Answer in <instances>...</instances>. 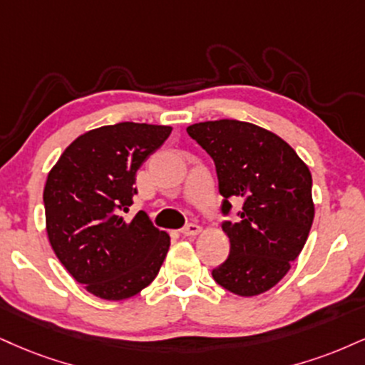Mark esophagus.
<instances>
[{
  "label": "esophagus",
  "instance_id": "1",
  "mask_svg": "<svg viewBox=\"0 0 365 365\" xmlns=\"http://www.w3.org/2000/svg\"><path fill=\"white\" fill-rule=\"evenodd\" d=\"M200 231H202V227L199 225H194V222H190V225L182 227V231H180V232H182L183 236H197Z\"/></svg>",
  "mask_w": 365,
  "mask_h": 365
}]
</instances>
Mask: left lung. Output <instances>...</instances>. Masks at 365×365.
I'll use <instances>...</instances> for the list:
<instances>
[{
	"mask_svg": "<svg viewBox=\"0 0 365 365\" xmlns=\"http://www.w3.org/2000/svg\"><path fill=\"white\" fill-rule=\"evenodd\" d=\"M187 133L214 160L222 214H230V199H243L238 222L222 225L230 257L212 277L243 297L267 292L299 257L313 225L308 165L277 134L250 122H199Z\"/></svg>",
	"mask_w": 365,
	"mask_h": 365,
	"instance_id": "left-lung-1",
	"label": "left lung"
}]
</instances>
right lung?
Segmentation results:
<instances>
[{"instance_id": "1", "label": "right lung", "mask_w": 365, "mask_h": 365, "mask_svg": "<svg viewBox=\"0 0 365 365\" xmlns=\"http://www.w3.org/2000/svg\"><path fill=\"white\" fill-rule=\"evenodd\" d=\"M171 134L170 125L120 122L88 130L64 149L43 187L49 243L64 269L100 299H129L160 272L170 236L139 210L135 173Z\"/></svg>"}]
</instances>
